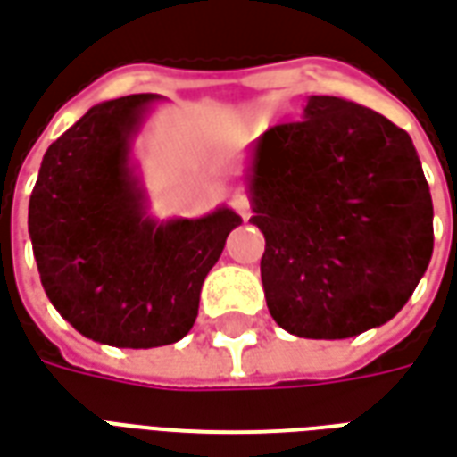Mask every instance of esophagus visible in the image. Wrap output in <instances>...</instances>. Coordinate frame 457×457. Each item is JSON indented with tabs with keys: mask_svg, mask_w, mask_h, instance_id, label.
<instances>
[{
	"mask_svg": "<svg viewBox=\"0 0 457 457\" xmlns=\"http://www.w3.org/2000/svg\"><path fill=\"white\" fill-rule=\"evenodd\" d=\"M229 203H232V208L237 210L239 215H242V218H245V220H247L249 215H252V208H249V198H247V195H245V193H235Z\"/></svg>",
	"mask_w": 457,
	"mask_h": 457,
	"instance_id": "1",
	"label": "esophagus"
}]
</instances>
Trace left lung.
Listing matches in <instances>:
<instances>
[{
	"label": "left lung",
	"instance_id": "left-lung-1",
	"mask_svg": "<svg viewBox=\"0 0 457 457\" xmlns=\"http://www.w3.org/2000/svg\"><path fill=\"white\" fill-rule=\"evenodd\" d=\"M262 284L291 336L343 340L392 320L433 254V203L411 137L362 104L311 95L303 120L249 151Z\"/></svg>",
	"mask_w": 457,
	"mask_h": 457
}]
</instances>
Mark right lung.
Returning a JSON list of instances; mask_svg holds the SVG:
<instances>
[{
    "mask_svg": "<svg viewBox=\"0 0 457 457\" xmlns=\"http://www.w3.org/2000/svg\"><path fill=\"white\" fill-rule=\"evenodd\" d=\"M156 95L95 104L48 146L29 200V235L46 296L95 343L149 350L195 323L200 288L242 225L235 210L154 220L131 163Z\"/></svg>",
    "mask_w": 457,
    "mask_h": 457,
    "instance_id": "1",
    "label": "right lung"
}]
</instances>
